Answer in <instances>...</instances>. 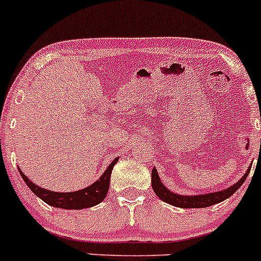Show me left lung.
Here are the masks:
<instances>
[{"label":"left lung","instance_id":"obj_1","mask_svg":"<svg viewBox=\"0 0 261 261\" xmlns=\"http://www.w3.org/2000/svg\"><path fill=\"white\" fill-rule=\"evenodd\" d=\"M250 169H251V166L247 168L246 173L241 177V179H239V181L234 185H232V186L227 187V189L224 190H221V191L208 192V194L200 195H179L174 194L173 191L167 189L163 185V182L161 181V178H159L156 169L153 168V171H151V186H153V190L156 194V196H158L162 201H164V203H168L171 204V205L185 209L208 208V206L221 203V201L226 200L229 196H232L245 182L247 174L250 173Z\"/></svg>","mask_w":261,"mask_h":261}]
</instances>
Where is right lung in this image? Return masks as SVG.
<instances>
[{
    "label": "right lung",
    "instance_id": "1",
    "mask_svg": "<svg viewBox=\"0 0 261 261\" xmlns=\"http://www.w3.org/2000/svg\"><path fill=\"white\" fill-rule=\"evenodd\" d=\"M118 158H115L112 163L107 167L105 173L90 186L84 187L82 190L72 192H56L50 191V190H45L43 187H39L35 185L34 182L30 181L21 171L19 172L21 174L22 179L25 184L28 185L30 190L37 195L38 198L42 199L44 203L48 205L55 206V208H62V209H85L94 206L97 204L102 203L105 200L106 195H107L108 189H110V179L111 173H112L113 166L117 163Z\"/></svg>",
    "mask_w": 261,
    "mask_h": 261
}]
</instances>
